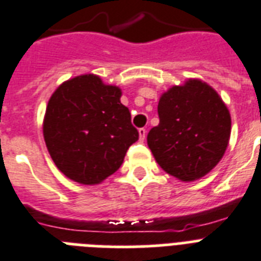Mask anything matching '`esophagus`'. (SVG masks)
I'll return each instance as SVG.
<instances>
[{
	"instance_id": "34e87169",
	"label": "esophagus",
	"mask_w": 261,
	"mask_h": 261,
	"mask_svg": "<svg viewBox=\"0 0 261 261\" xmlns=\"http://www.w3.org/2000/svg\"><path fill=\"white\" fill-rule=\"evenodd\" d=\"M146 138V128H139V141L143 142Z\"/></svg>"
}]
</instances>
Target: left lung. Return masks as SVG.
I'll use <instances>...</instances> for the list:
<instances>
[{"label":"left lung","mask_w":261,"mask_h":261,"mask_svg":"<svg viewBox=\"0 0 261 261\" xmlns=\"http://www.w3.org/2000/svg\"><path fill=\"white\" fill-rule=\"evenodd\" d=\"M160 124L147 145L162 169L181 181L201 178L219 164L230 137L229 111L212 87L189 80L158 103Z\"/></svg>","instance_id":"left-lung-1"}]
</instances>
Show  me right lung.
<instances>
[{"mask_svg": "<svg viewBox=\"0 0 261 261\" xmlns=\"http://www.w3.org/2000/svg\"><path fill=\"white\" fill-rule=\"evenodd\" d=\"M118 87L95 75L63 83L50 96L44 139L56 166L68 178L99 184L120 167L139 133L130 110L120 103Z\"/></svg>", "mask_w": 261, "mask_h": 261, "instance_id": "obj_1", "label": "right lung"}]
</instances>
